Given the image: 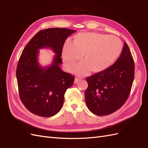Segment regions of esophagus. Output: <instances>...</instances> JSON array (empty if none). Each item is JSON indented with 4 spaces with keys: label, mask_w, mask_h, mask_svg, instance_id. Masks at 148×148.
<instances>
[{
    "label": "esophagus",
    "mask_w": 148,
    "mask_h": 148,
    "mask_svg": "<svg viewBox=\"0 0 148 148\" xmlns=\"http://www.w3.org/2000/svg\"><path fill=\"white\" fill-rule=\"evenodd\" d=\"M80 80H81V79L80 78H76L75 79V82H74V83L75 84H77Z\"/></svg>",
    "instance_id": "obj_1"
}]
</instances>
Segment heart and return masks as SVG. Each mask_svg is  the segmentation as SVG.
Here are the masks:
<instances>
[{
	"label": "heart",
	"mask_w": 148,
	"mask_h": 148,
	"mask_svg": "<svg viewBox=\"0 0 148 148\" xmlns=\"http://www.w3.org/2000/svg\"><path fill=\"white\" fill-rule=\"evenodd\" d=\"M123 50V44L117 37L96 33L77 34L70 44L62 50L65 66L72 69L83 56V62L75 68V72L86 75L90 71L101 73L108 69L117 60Z\"/></svg>",
	"instance_id": "obj_1"
}]
</instances>
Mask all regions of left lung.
<instances>
[{
  "label": "left lung",
  "mask_w": 148,
  "mask_h": 148,
  "mask_svg": "<svg viewBox=\"0 0 148 148\" xmlns=\"http://www.w3.org/2000/svg\"><path fill=\"white\" fill-rule=\"evenodd\" d=\"M135 64L126 42L117 60L108 69L86 78L85 101L88 109L96 115H107L119 109L130 92Z\"/></svg>",
  "instance_id": "8db88e82"
}]
</instances>
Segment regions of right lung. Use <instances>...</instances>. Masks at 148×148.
<instances>
[{
    "label": "right lung",
    "instance_id": "right-lung-1",
    "mask_svg": "<svg viewBox=\"0 0 148 148\" xmlns=\"http://www.w3.org/2000/svg\"><path fill=\"white\" fill-rule=\"evenodd\" d=\"M76 31L48 28L39 31L24 48L16 75L20 99L31 113L43 117L57 114L62 109L66 89L75 77L60 68L65 40ZM51 48L56 55L51 64L41 67L37 59L39 49Z\"/></svg>",
    "mask_w": 148,
    "mask_h": 148
}]
</instances>
